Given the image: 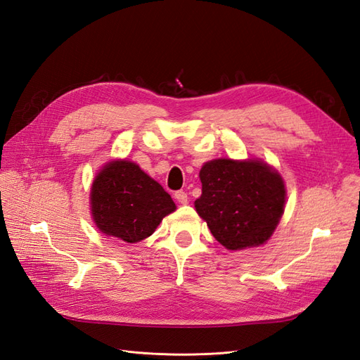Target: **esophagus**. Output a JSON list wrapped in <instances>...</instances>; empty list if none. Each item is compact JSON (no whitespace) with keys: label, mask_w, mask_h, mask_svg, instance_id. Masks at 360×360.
I'll list each match as a JSON object with an SVG mask.
<instances>
[{"label":"esophagus","mask_w":360,"mask_h":360,"mask_svg":"<svg viewBox=\"0 0 360 360\" xmlns=\"http://www.w3.org/2000/svg\"><path fill=\"white\" fill-rule=\"evenodd\" d=\"M174 198H176L180 204H188V201H189L188 193L183 192V191H177L176 193H174Z\"/></svg>","instance_id":"obj_1"}]
</instances>
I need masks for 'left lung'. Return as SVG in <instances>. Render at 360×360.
Returning <instances> with one entry per match:
<instances>
[{
	"instance_id": "8db88e82",
	"label": "left lung",
	"mask_w": 360,
	"mask_h": 360,
	"mask_svg": "<svg viewBox=\"0 0 360 360\" xmlns=\"http://www.w3.org/2000/svg\"><path fill=\"white\" fill-rule=\"evenodd\" d=\"M197 213L222 246L240 250L264 245L285 205L281 174L263 160L213 159L200 171Z\"/></svg>"
}]
</instances>
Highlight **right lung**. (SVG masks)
Masks as SVG:
<instances>
[{"mask_svg":"<svg viewBox=\"0 0 360 360\" xmlns=\"http://www.w3.org/2000/svg\"><path fill=\"white\" fill-rule=\"evenodd\" d=\"M90 207L99 230L127 243L144 240L176 210L169 193L130 160H111L97 174Z\"/></svg>","mask_w":360,"mask_h":360,"instance_id":"obj_1","label":"right lung"}]
</instances>
